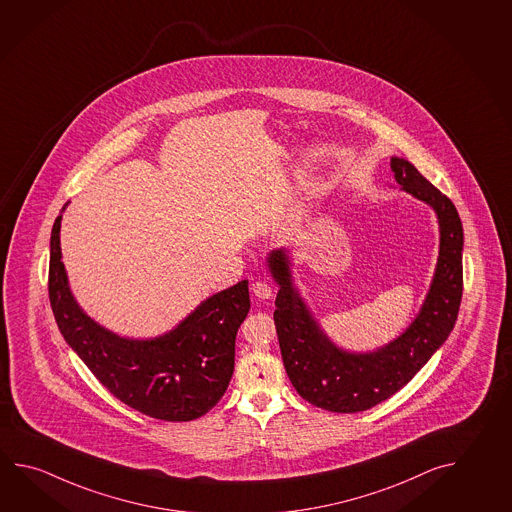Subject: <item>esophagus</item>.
I'll return each instance as SVG.
<instances>
[{
    "label": "esophagus",
    "instance_id": "1",
    "mask_svg": "<svg viewBox=\"0 0 512 512\" xmlns=\"http://www.w3.org/2000/svg\"><path fill=\"white\" fill-rule=\"evenodd\" d=\"M251 292L257 299H270L273 295L272 286L266 281H257L251 284Z\"/></svg>",
    "mask_w": 512,
    "mask_h": 512
}]
</instances>
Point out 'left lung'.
Returning a JSON list of instances; mask_svg holds the SVG:
<instances>
[{
    "label": "left lung",
    "mask_w": 512,
    "mask_h": 512,
    "mask_svg": "<svg viewBox=\"0 0 512 512\" xmlns=\"http://www.w3.org/2000/svg\"><path fill=\"white\" fill-rule=\"evenodd\" d=\"M390 167L397 188L428 204L439 222L438 264L427 299L414 323L392 343L366 354L337 348L293 286L286 251L268 255L270 272L281 286L273 321L286 374L299 396L330 412H363L394 396L447 341L458 319L463 293L458 209L405 158H390Z\"/></svg>",
    "instance_id": "obj_1"
}]
</instances>
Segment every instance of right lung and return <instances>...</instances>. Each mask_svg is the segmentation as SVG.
<instances>
[{
	"label": "right lung",
	"instance_id": "obj_1",
	"mask_svg": "<svg viewBox=\"0 0 512 512\" xmlns=\"http://www.w3.org/2000/svg\"><path fill=\"white\" fill-rule=\"evenodd\" d=\"M54 220L49 299L54 319L94 377L127 407L162 421H191L215 407L230 385L235 337L250 312L248 281L211 295L155 339H126L105 330L74 301Z\"/></svg>",
	"mask_w": 512,
	"mask_h": 512
}]
</instances>
